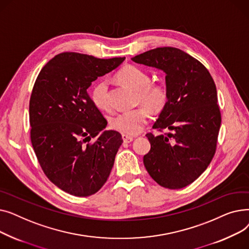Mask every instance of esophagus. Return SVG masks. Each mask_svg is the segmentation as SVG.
<instances>
[{"label": "esophagus", "mask_w": 249, "mask_h": 249, "mask_svg": "<svg viewBox=\"0 0 249 249\" xmlns=\"http://www.w3.org/2000/svg\"><path fill=\"white\" fill-rule=\"evenodd\" d=\"M122 139H123V141H124V143H130L131 141H133V137L132 136H130V135H125V134H123L122 135Z\"/></svg>", "instance_id": "1"}]
</instances>
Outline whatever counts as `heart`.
<instances>
[{
	"instance_id": "heart-1",
	"label": "heart",
	"mask_w": 249,
	"mask_h": 249,
	"mask_svg": "<svg viewBox=\"0 0 249 249\" xmlns=\"http://www.w3.org/2000/svg\"><path fill=\"white\" fill-rule=\"evenodd\" d=\"M120 84L136 90L137 102L143 104L153 112L164 109L168 102V90L164 84L150 82L147 72L134 65H126L116 74ZM108 82L101 80L90 89V99L101 110H109ZM148 111L145 107H139L131 111L118 113L111 117L110 126L116 131L125 135H136L142 131L148 120Z\"/></svg>"
}]
</instances>
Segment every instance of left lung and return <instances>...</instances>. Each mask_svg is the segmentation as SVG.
<instances>
[{"label": "left lung", "mask_w": 249, "mask_h": 249, "mask_svg": "<svg viewBox=\"0 0 249 249\" xmlns=\"http://www.w3.org/2000/svg\"><path fill=\"white\" fill-rule=\"evenodd\" d=\"M132 60L162 70L168 90L152 128L171 132L146 134L151 148L143 163L161 187L185 188L206 171L216 152L221 112L213 77L198 59L175 47L151 49Z\"/></svg>", "instance_id": "left-lung-1"}]
</instances>
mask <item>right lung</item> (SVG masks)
Returning <instances> with one entry per match:
<instances>
[{
  "mask_svg": "<svg viewBox=\"0 0 249 249\" xmlns=\"http://www.w3.org/2000/svg\"><path fill=\"white\" fill-rule=\"evenodd\" d=\"M124 59L62 52L44 65L33 86L29 121L37 160L50 181L76 197L104 186L123 143L119 132L101 133L107 120L88 88Z\"/></svg>",
  "mask_w": 249,
  "mask_h": 249,
  "instance_id": "1",
  "label": "right lung"
}]
</instances>
